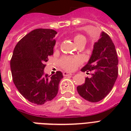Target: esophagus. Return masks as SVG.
<instances>
[{"label":"esophagus","mask_w":131,"mask_h":131,"mask_svg":"<svg viewBox=\"0 0 131 131\" xmlns=\"http://www.w3.org/2000/svg\"><path fill=\"white\" fill-rule=\"evenodd\" d=\"M71 75H73V74H71L70 72H68V71H64V72H63V76H64V77L71 76Z\"/></svg>","instance_id":"1"}]
</instances>
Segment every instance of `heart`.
Here are the masks:
<instances>
[{
  "label": "heart",
  "instance_id": "1",
  "mask_svg": "<svg viewBox=\"0 0 131 131\" xmlns=\"http://www.w3.org/2000/svg\"><path fill=\"white\" fill-rule=\"evenodd\" d=\"M75 43L78 45L81 42H86L85 38L82 35H76L74 37ZM81 62V59L80 57H64L61 60V64L64 68L67 70H73Z\"/></svg>",
  "mask_w": 131,
  "mask_h": 131
}]
</instances>
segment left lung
<instances>
[{"instance_id": "8db88e82", "label": "left lung", "mask_w": 131, "mask_h": 131, "mask_svg": "<svg viewBox=\"0 0 131 131\" xmlns=\"http://www.w3.org/2000/svg\"><path fill=\"white\" fill-rule=\"evenodd\" d=\"M118 57L111 38L102 31L98 40L94 43L92 54L81 71H93L91 77L77 87L83 98L91 102L102 100L109 94L118 77Z\"/></svg>"}]
</instances>
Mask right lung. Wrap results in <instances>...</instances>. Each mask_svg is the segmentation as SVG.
Segmentation results:
<instances>
[{"instance_id": "obj_1", "label": "right lung", "mask_w": 131, "mask_h": 131, "mask_svg": "<svg viewBox=\"0 0 131 131\" xmlns=\"http://www.w3.org/2000/svg\"><path fill=\"white\" fill-rule=\"evenodd\" d=\"M56 31L33 30L16 45L10 61L13 82L19 92L29 101L43 104L57 95L62 73L52 76L44 73L45 63L53 54Z\"/></svg>"}]
</instances>
